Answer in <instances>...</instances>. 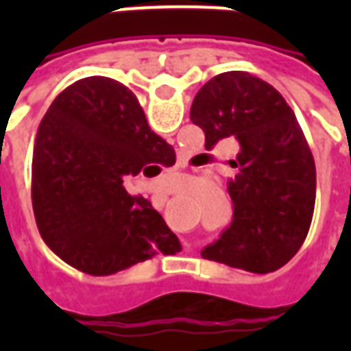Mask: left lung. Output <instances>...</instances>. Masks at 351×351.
<instances>
[{
	"instance_id": "obj_1",
	"label": "left lung",
	"mask_w": 351,
	"mask_h": 351,
	"mask_svg": "<svg viewBox=\"0 0 351 351\" xmlns=\"http://www.w3.org/2000/svg\"><path fill=\"white\" fill-rule=\"evenodd\" d=\"M190 118L206 150L228 137L241 145L229 161L233 221L201 256L259 274L284 267L306 239L316 201V165L291 107L269 82L228 71L199 90Z\"/></svg>"
}]
</instances>
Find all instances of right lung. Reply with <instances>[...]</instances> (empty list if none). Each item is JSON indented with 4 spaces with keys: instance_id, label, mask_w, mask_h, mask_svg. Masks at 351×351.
<instances>
[{
    "instance_id": "1",
    "label": "right lung",
    "mask_w": 351,
    "mask_h": 351,
    "mask_svg": "<svg viewBox=\"0 0 351 351\" xmlns=\"http://www.w3.org/2000/svg\"><path fill=\"white\" fill-rule=\"evenodd\" d=\"M175 150L146 122L135 93L108 77L77 80L52 101L34 145L32 203L50 250L75 269L107 276L175 254L180 243L125 176L158 175Z\"/></svg>"
}]
</instances>
